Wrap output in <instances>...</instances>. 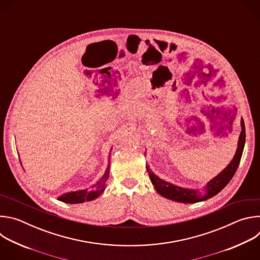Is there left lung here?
<instances>
[{
    "label": "left lung",
    "instance_id": "1",
    "mask_svg": "<svg viewBox=\"0 0 260 260\" xmlns=\"http://www.w3.org/2000/svg\"><path fill=\"white\" fill-rule=\"evenodd\" d=\"M241 134L239 137V142H238V148L236 154L232 161L229 164V166L219 173L216 177H214L212 180H210L207 185L205 186V191L202 194L198 189H190V188H183L180 186H177V185H174L170 182H167L162 179H160L158 176L153 174V172L149 169V166L147 165L146 169L148 172V175H149V178L151 180V183L153 184V186L157 193L160 196L165 197L166 199L179 202V203H185V204H193L198 202H203L206 200H209L216 196L218 192H220L222 189H223L229 182L232 180L234 177L235 173L237 172V169L240 165V160L243 154L244 150V146H245V140H246V133H245V124L243 118L241 119Z\"/></svg>",
    "mask_w": 260,
    "mask_h": 260
}]
</instances>
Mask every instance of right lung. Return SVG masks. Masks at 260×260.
Masks as SVG:
<instances>
[{"instance_id": "1", "label": "right lung", "mask_w": 260, "mask_h": 260, "mask_svg": "<svg viewBox=\"0 0 260 260\" xmlns=\"http://www.w3.org/2000/svg\"><path fill=\"white\" fill-rule=\"evenodd\" d=\"M109 165L108 168L105 172V174L103 175L102 178H100V180L91 186L90 189H82V190H78V191H71V192H67L63 193L62 196H60L57 200L67 204H81L84 202H90L92 200H95L96 198H99L105 190L106 187V182L109 178V173H110V160H108Z\"/></svg>"}]
</instances>
